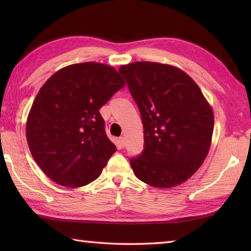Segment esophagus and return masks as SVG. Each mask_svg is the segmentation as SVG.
Returning <instances> with one entry per match:
<instances>
[{
	"label": "esophagus",
	"mask_w": 251,
	"mask_h": 251,
	"mask_svg": "<svg viewBox=\"0 0 251 251\" xmlns=\"http://www.w3.org/2000/svg\"><path fill=\"white\" fill-rule=\"evenodd\" d=\"M119 141H120V146H121L122 148H125V146H126V141H125V138H124V137H120V139H119Z\"/></svg>",
	"instance_id": "obj_1"
}]
</instances>
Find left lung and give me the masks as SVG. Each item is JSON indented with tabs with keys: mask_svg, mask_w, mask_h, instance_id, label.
<instances>
[{
	"mask_svg": "<svg viewBox=\"0 0 251 251\" xmlns=\"http://www.w3.org/2000/svg\"><path fill=\"white\" fill-rule=\"evenodd\" d=\"M140 110L145 150L130 159L136 177L168 189L185 182L205 161L214 132V111L193 78L165 63L121 66Z\"/></svg>",
	"mask_w": 251,
	"mask_h": 251,
	"instance_id": "left-lung-1",
	"label": "left lung"
}]
</instances>
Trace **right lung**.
I'll return each instance as SVG.
<instances>
[{
	"label": "right lung",
	"mask_w": 251,
	"mask_h": 251,
	"mask_svg": "<svg viewBox=\"0 0 251 251\" xmlns=\"http://www.w3.org/2000/svg\"><path fill=\"white\" fill-rule=\"evenodd\" d=\"M125 81L113 67L82 62L55 72L37 93L25 124L35 163L54 182L81 188L116 151L99 110Z\"/></svg>",
	"instance_id": "add662e5"
}]
</instances>
